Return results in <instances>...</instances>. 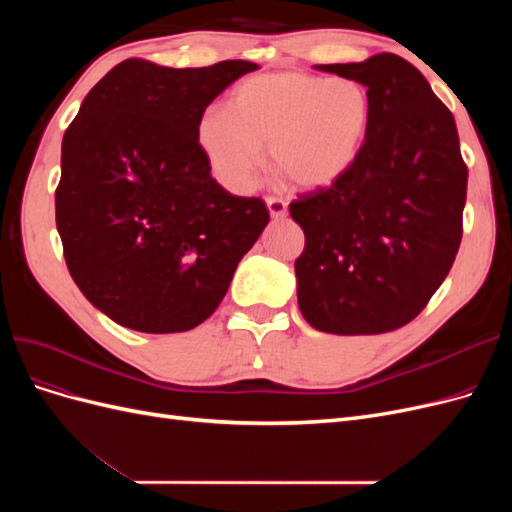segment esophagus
I'll return each instance as SVG.
<instances>
[{
    "instance_id": "obj_1",
    "label": "esophagus",
    "mask_w": 512,
    "mask_h": 512,
    "mask_svg": "<svg viewBox=\"0 0 512 512\" xmlns=\"http://www.w3.org/2000/svg\"><path fill=\"white\" fill-rule=\"evenodd\" d=\"M265 203H267L269 215H271L273 220H282V218H286V213H288V203H286V200H282V198H275V196H267V198H265Z\"/></svg>"
}]
</instances>
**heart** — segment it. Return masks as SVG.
I'll use <instances>...</instances> for the list:
<instances>
[{
	"label": "heart",
	"instance_id": "b5f03b06",
	"mask_svg": "<svg viewBox=\"0 0 512 512\" xmlns=\"http://www.w3.org/2000/svg\"><path fill=\"white\" fill-rule=\"evenodd\" d=\"M371 123L363 83L307 72L247 76L226 108H207L196 141L213 177L235 194L252 192L269 145L271 166L301 190L329 188L361 156Z\"/></svg>",
	"mask_w": 512,
	"mask_h": 512
}]
</instances>
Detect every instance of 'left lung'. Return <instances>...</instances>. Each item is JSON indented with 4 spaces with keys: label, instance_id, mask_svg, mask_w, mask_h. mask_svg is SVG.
Masks as SVG:
<instances>
[{
    "label": "left lung",
    "instance_id": "1",
    "mask_svg": "<svg viewBox=\"0 0 512 512\" xmlns=\"http://www.w3.org/2000/svg\"><path fill=\"white\" fill-rule=\"evenodd\" d=\"M316 70L363 83L371 123L342 179L290 203L305 232L299 309L322 333H389L421 314L459 250L468 168L457 126L425 76L393 53Z\"/></svg>",
    "mask_w": 512,
    "mask_h": 512
}]
</instances>
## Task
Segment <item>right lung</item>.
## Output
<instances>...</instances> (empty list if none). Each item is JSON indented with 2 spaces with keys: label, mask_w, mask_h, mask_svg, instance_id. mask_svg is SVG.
<instances>
[{
  "label": "right lung",
  "mask_w": 512,
  "mask_h": 512,
  "mask_svg": "<svg viewBox=\"0 0 512 512\" xmlns=\"http://www.w3.org/2000/svg\"><path fill=\"white\" fill-rule=\"evenodd\" d=\"M252 61L117 64L61 141L55 192L66 265L85 299L121 327L183 333L220 305L269 224L260 198L232 196L196 141L205 108Z\"/></svg>",
  "instance_id": "add662e5"
}]
</instances>
